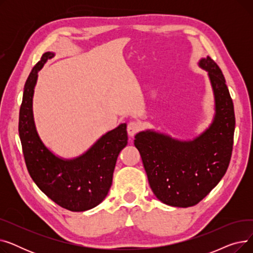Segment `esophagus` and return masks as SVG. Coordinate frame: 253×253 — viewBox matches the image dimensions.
Here are the masks:
<instances>
[{
  "instance_id": "obj_1",
  "label": "esophagus",
  "mask_w": 253,
  "mask_h": 253,
  "mask_svg": "<svg viewBox=\"0 0 253 253\" xmlns=\"http://www.w3.org/2000/svg\"><path fill=\"white\" fill-rule=\"evenodd\" d=\"M140 129V125L137 123V122H135V121H130L129 123H128V125H127V132H128V135L130 136V137H132L133 136L136 132L138 131Z\"/></svg>"
}]
</instances>
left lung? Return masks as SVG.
Listing matches in <instances>:
<instances>
[{
    "label": "left lung",
    "mask_w": 253,
    "mask_h": 253,
    "mask_svg": "<svg viewBox=\"0 0 253 253\" xmlns=\"http://www.w3.org/2000/svg\"><path fill=\"white\" fill-rule=\"evenodd\" d=\"M198 65L207 72L213 92L214 115L209 126L193 139L147 129L134 140L154 195L173 207L194 206L204 199L224 175L232 156L235 113L224 77L209 56Z\"/></svg>",
    "instance_id": "1"
}]
</instances>
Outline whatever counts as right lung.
I'll use <instances>...</instances> for the list:
<instances>
[{
  "instance_id": "add662e5",
  "label": "right lung",
  "mask_w": 253,
  "mask_h": 253,
  "mask_svg": "<svg viewBox=\"0 0 253 253\" xmlns=\"http://www.w3.org/2000/svg\"><path fill=\"white\" fill-rule=\"evenodd\" d=\"M54 56V52L44 53L26 80L19 112V137L26 167L38 188L62 208L86 211L100 204L110 191L117 158L128 142L127 124L108 131L78 157L66 159L53 153L38 133L33 100L38 74Z\"/></svg>"
}]
</instances>
